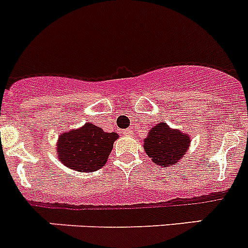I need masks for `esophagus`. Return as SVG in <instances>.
Wrapping results in <instances>:
<instances>
[{
    "label": "esophagus",
    "instance_id": "esophagus-1",
    "mask_svg": "<svg viewBox=\"0 0 248 248\" xmlns=\"http://www.w3.org/2000/svg\"><path fill=\"white\" fill-rule=\"evenodd\" d=\"M123 134L125 135V137H131L133 135V130L131 129H125V130H123Z\"/></svg>",
    "mask_w": 248,
    "mask_h": 248
}]
</instances>
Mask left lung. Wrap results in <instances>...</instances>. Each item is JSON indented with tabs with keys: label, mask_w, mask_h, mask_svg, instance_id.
Returning <instances> with one entry per match:
<instances>
[{
	"label": "left lung",
	"mask_w": 248,
	"mask_h": 248,
	"mask_svg": "<svg viewBox=\"0 0 248 248\" xmlns=\"http://www.w3.org/2000/svg\"><path fill=\"white\" fill-rule=\"evenodd\" d=\"M190 138L177 129L169 128L166 123L154 125L144 139V149L151 161L159 166H171L183 159L190 148Z\"/></svg>",
	"instance_id": "8db88e82"
}]
</instances>
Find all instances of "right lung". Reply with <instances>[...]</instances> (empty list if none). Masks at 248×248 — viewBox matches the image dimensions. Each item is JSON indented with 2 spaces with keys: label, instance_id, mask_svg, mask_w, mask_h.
<instances>
[{
  "label": "right lung",
  "instance_id": "obj_1",
  "mask_svg": "<svg viewBox=\"0 0 248 248\" xmlns=\"http://www.w3.org/2000/svg\"><path fill=\"white\" fill-rule=\"evenodd\" d=\"M117 133H105L93 123L63 133L57 143V156L67 168L79 172H93L104 166L111 153Z\"/></svg>",
  "mask_w": 248,
  "mask_h": 248
}]
</instances>
